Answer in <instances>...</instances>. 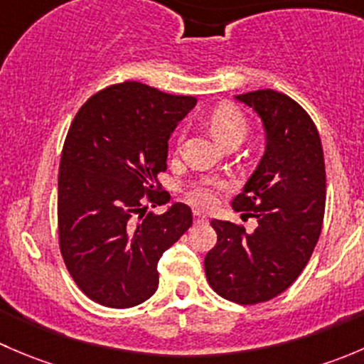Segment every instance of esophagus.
Wrapping results in <instances>:
<instances>
[{
    "label": "esophagus",
    "instance_id": "1",
    "mask_svg": "<svg viewBox=\"0 0 364 364\" xmlns=\"http://www.w3.org/2000/svg\"><path fill=\"white\" fill-rule=\"evenodd\" d=\"M193 220H196V223H204L208 222V218H205V215H203L200 211H193Z\"/></svg>",
    "mask_w": 364,
    "mask_h": 364
}]
</instances>
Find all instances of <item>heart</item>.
<instances>
[{"mask_svg": "<svg viewBox=\"0 0 364 364\" xmlns=\"http://www.w3.org/2000/svg\"><path fill=\"white\" fill-rule=\"evenodd\" d=\"M209 127H211L213 135L222 144H227L230 139H243L247 135L248 124L247 117L243 116L240 109L232 107V105H222V107H218L211 114ZM220 188H223L222 183H209V185L197 186V188L190 192V200L197 205H203V208H209V205L215 203V192Z\"/></svg>", "mask_w": 364, "mask_h": 364, "instance_id": "b5f03b06", "label": "heart"}]
</instances>
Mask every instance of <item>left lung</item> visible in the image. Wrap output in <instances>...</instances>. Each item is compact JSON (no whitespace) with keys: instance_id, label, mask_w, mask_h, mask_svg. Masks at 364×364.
<instances>
[{"instance_id":"obj_1","label":"left lung","mask_w":364,"mask_h":364,"mask_svg":"<svg viewBox=\"0 0 364 364\" xmlns=\"http://www.w3.org/2000/svg\"><path fill=\"white\" fill-rule=\"evenodd\" d=\"M260 117L264 155L236 211H253L257 229L213 220L218 241L204 259L213 291L240 304L269 301L287 291L314 253L326 208V167L314 121L297 102L273 90L236 95Z\"/></svg>"}]
</instances>
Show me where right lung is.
Segmentation results:
<instances>
[{"label":"right lung","instance_id":"obj_1","mask_svg":"<svg viewBox=\"0 0 364 364\" xmlns=\"http://www.w3.org/2000/svg\"><path fill=\"white\" fill-rule=\"evenodd\" d=\"M197 104L135 80L98 91L73 117L58 176L60 248L77 287L95 303L130 308L159 289V260L192 227V211L167 204L159 172L168 139Z\"/></svg>","mask_w":364,"mask_h":364}]
</instances>
